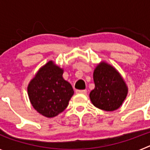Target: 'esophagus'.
I'll return each mask as SVG.
<instances>
[{
  "mask_svg": "<svg viewBox=\"0 0 150 150\" xmlns=\"http://www.w3.org/2000/svg\"><path fill=\"white\" fill-rule=\"evenodd\" d=\"M76 94H86L87 93V90H76Z\"/></svg>",
  "mask_w": 150,
  "mask_h": 150,
  "instance_id": "obj_1",
  "label": "esophagus"
}]
</instances>
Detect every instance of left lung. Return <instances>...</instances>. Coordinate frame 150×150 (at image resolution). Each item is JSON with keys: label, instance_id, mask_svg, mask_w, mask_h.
<instances>
[{"label": "left lung", "instance_id": "left-lung-1", "mask_svg": "<svg viewBox=\"0 0 150 150\" xmlns=\"http://www.w3.org/2000/svg\"><path fill=\"white\" fill-rule=\"evenodd\" d=\"M95 88L90 92L91 103L98 109L114 111L119 109L128 92L127 84L114 67L102 61L93 73Z\"/></svg>", "mask_w": 150, "mask_h": 150}]
</instances>
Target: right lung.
Here are the masks:
<instances>
[{"instance_id":"1","label":"right lung","mask_w":150,"mask_h":150,"mask_svg":"<svg viewBox=\"0 0 150 150\" xmlns=\"http://www.w3.org/2000/svg\"><path fill=\"white\" fill-rule=\"evenodd\" d=\"M63 73V68L53 61H49L38 70L28 86L31 105L47 118L55 117L63 112L74 95L72 86L64 79Z\"/></svg>"}]
</instances>
